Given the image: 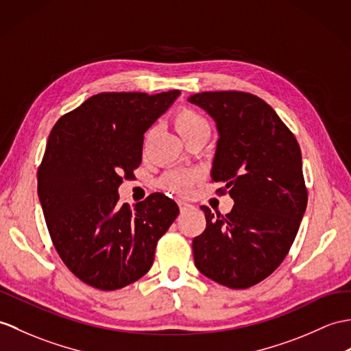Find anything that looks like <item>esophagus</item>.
Returning a JSON list of instances; mask_svg holds the SVG:
<instances>
[{"label":"esophagus","mask_w":351,"mask_h":351,"mask_svg":"<svg viewBox=\"0 0 351 351\" xmlns=\"http://www.w3.org/2000/svg\"><path fill=\"white\" fill-rule=\"evenodd\" d=\"M178 205H179V209H181V213H185V210H189V209L193 208V206L190 205V203H186V202H184V200H179Z\"/></svg>","instance_id":"34e87169"}]
</instances>
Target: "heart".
<instances>
[{
  "instance_id": "b5f03b06",
  "label": "heart",
  "mask_w": 351,
  "mask_h": 351,
  "mask_svg": "<svg viewBox=\"0 0 351 351\" xmlns=\"http://www.w3.org/2000/svg\"><path fill=\"white\" fill-rule=\"evenodd\" d=\"M173 125L178 134L182 138H186L190 134L199 132V130L203 128H209L206 121L203 119L197 112H194L193 109L184 108L179 109L176 112V115L173 118ZM195 181V175L191 172H169L162 178V186H166L167 190L178 193V194H185L189 193L191 185Z\"/></svg>"
}]
</instances>
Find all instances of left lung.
<instances>
[{"label":"left lung","mask_w":351,"mask_h":351,"mask_svg":"<svg viewBox=\"0 0 351 351\" xmlns=\"http://www.w3.org/2000/svg\"><path fill=\"white\" fill-rule=\"evenodd\" d=\"M215 121L218 141L210 169L234 205L214 215L202 206L206 229L193 239L194 265L230 289H248L281 265L302 219L308 194L296 137L258 97L199 93L189 97Z\"/></svg>","instance_id":"8db88e82"}]
</instances>
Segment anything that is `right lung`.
<instances>
[{
  "mask_svg": "<svg viewBox=\"0 0 351 351\" xmlns=\"http://www.w3.org/2000/svg\"><path fill=\"white\" fill-rule=\"evenodd\" d=\"M179 94H97L61 117L49 134L38 199L55 250L88 286L118 290L142 278L179 214L161 193L133 209L118 203L122 178L142 162L143 134Z\"/></svg>",
  "mask_w": 351,
  "mask_h": 351,
  "instance_id": "1",
  "label": "right lung"
}]
</instances>
